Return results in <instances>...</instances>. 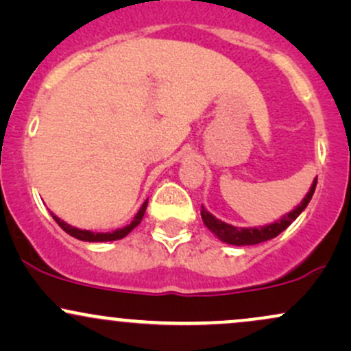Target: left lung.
Instances as JSON below:
<instances>
[{
	"instance_id": "1",
	"label": "left lung",
	"mask_w": 351,
	"mask_h": 351,
	"mask_svg": "<svg viewBox=\"0 0 351 351\" xmlns=\"http://www.w3.org/2000/svg\"><path fill=\"white\" fill-rule=\"evenodd\" d=\"M315 186H317V176H315V180H313V184H312V188H310V191L307 193V196L302 199V203L299 204V206H297L295 209H292L289 215L282 216L280 219L276 221V223L267 224V226H263V228L231 226V224L224 223V221L217 219V217L213 216L211 213L204 209V206H201V217H203V223L206 224V228L209 229V231L215 232V234L219 237L223 243H228L232 245L259 244V243H264V241L272 239V237L279 236L282 231H285V229L291 226L292 221H295L297 217H299L300 213L307 208V204L310 203V199H312V196H313V191H315Z\"/></svg>"
}]
</instances>
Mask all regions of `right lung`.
<instances>
[{
    "label": "right lung",
    "mask_w": 351,
    "mask_h": 351,
    "mask_svg": "<svg viewBox=\"0 0 351 351\" xmlns=\"http://www.w3.org/2000/svg\"><path fill=\"white\" fill-rule=\"evenodd\" d=\"M147 204H148V199L142 204L140 211L136 213L135 217H134V221H132V223L128 224V226H125L122 229H117V231H112V232H92V231H86V229H77V228H74V226H69V224H67V223H64V221L59 219L58 216L52 215V217H54L56 223H58L59 226L67 232V234H71L72 237H75V239L88 241V243H104V241L122 239V237L127 236L128 232H130L135 226H138L140 221L143 219V215H145V209H147Z\"/></svg>",
    "instance_id": "add662e5"
}]
</instances>
